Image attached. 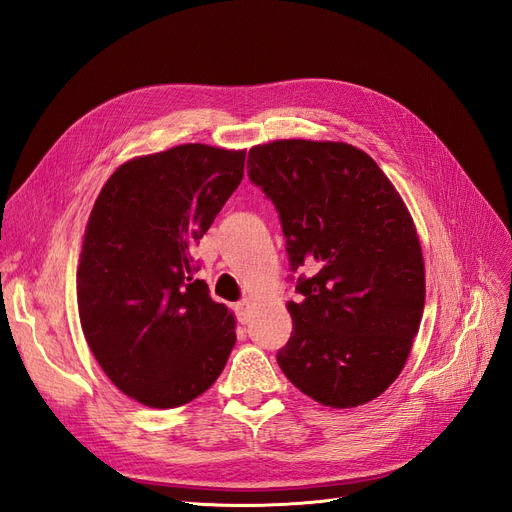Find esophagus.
<instances>
[{"label": "esophagus", "instance_id": "1", "mask_svg": "<svg viewBox=\"0 0 512 512\" xmlns=\"http://www.w3.org/2000/svg\"><path fill=\"white\" fill-rule=\"evenodd\" d=\"M234 310H236V317H238V321H240V323H246V321H249V302H246V300L238 302V304L234 306Z\"/></svg>", "mask_w": 512, "mask_h": 512}]
</instances>
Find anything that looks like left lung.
Listing matches in <instances>:
<instances>
[{
  "instance_id": "1",
  "label": "left lung",
  "mask_w": 512,
  "mask_h": 512,
  "mask_svg": "<svg viewBox=\"0 0 512 512\" xmlns=\"http://www.w3.org/2000/svg\"><path fill=\"white\" fill-rule=\"evenodd\" d=\"M274 204L300 302L276 361L323 406L353 408L400 376L425 304L415 223L376 161L344 142L276 140L249 151ZM293 278V276H291Z\"/></svg>"
}]
</instances>
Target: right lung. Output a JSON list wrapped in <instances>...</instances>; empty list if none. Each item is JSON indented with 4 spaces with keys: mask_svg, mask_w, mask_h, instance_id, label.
<instances>
[{
    "mask_svg": "<svg viewBox=\"0 0 512 512\" xmlns=\"http://www.w3.org/2000/svg\"><path fill=\"white\" fill-rule=\"evenodd\" d=\"M246 151L180 144L114 172L87 223L76 272L89 349L125 395L176 408L202 395L236 344L191 251L244 176Z\"/></svg>",
    "mask_w": 512,
    "mask_h": 512,
    "instance_id": "right-lung-1",
    "label": "right lung"
}]
</instances>
